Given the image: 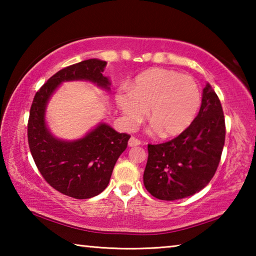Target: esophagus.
<instances>
[{
  "label": "esophagus",
  "mask_w": 256,
  "mask_h": 256,
  "mask_svg": "<svg viewBox=\"0 0 256 256\" xmlns=\"http://www.w3.org/2000/svg\"><path fill=\"white\" fill-rule=\"evenodd\" d=\"M141 144V141L138 140L136 138H131L128 140V146H140Z\"/></svg>",
  "instance_id": "34e87169"
}]
</instances>
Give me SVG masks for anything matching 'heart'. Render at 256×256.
Segmentation results:
<instances>
[{
    "label": "heart",
    "instance_id": "heart-1",
    "mask_svg": "<svg viewBox=\"0 0 256 256\" xmlns=\"http://www.w3.org/2000/svg\"><path fill=\"white\" fill-rule=\"evenodd\" d=\"M115 100L128 128H136L149 109L151 131L170 138L180 136L192 124L200 108L201 94L192 76L154 68L138 74L130 89H118Z\"/></svg>",
    "mask_w": 256,
    "mask_h": 256
}]
</instances>
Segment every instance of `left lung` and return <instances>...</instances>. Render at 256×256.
Segmentation results:
<instances>
[{"label": "left lung", "instance_id": "obj_1", "mask_svg": "<svg viewBox=\"0 0 256 256\" xmlns=\"http://www.w3.org/2000/svg\"><path fill=\"white\" fill-rule=\"evenodd\" d=\"M224 136L222 104L206 84L200 112L192 124L172 141L148 146L144 174L146 190L164 201L180 200L200 192L218 168Z\"/></svg>", "mask_w": 256, "mask_h": 256}]
</instances>
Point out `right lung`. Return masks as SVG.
Here are the masks:
<instances>
[{"label": "right lung", "instance_id": "add662e5", "mask_svg": "<svg viewBox=\"0 0 256 256\" xmlns=\"http://www.w3.org/2000/svg\"><path fill=\"white\" fill-rule=\"evenodd\" d=\"M106 64L90 58L55 73L34 94L30 108L28 144L34 164L52 188L74 198H94L107 188L131 136L102 122L76 140L58 138L47 126L46 108L63 82L89 81L110 92V78L102 76Z\"/></svg>", "mask_w": 256, "mask_h": 256}]
</instances>
